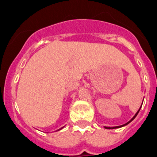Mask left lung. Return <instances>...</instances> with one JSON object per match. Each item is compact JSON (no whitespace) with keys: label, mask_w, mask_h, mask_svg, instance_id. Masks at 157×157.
<instances>
[{"label":"left lung","mask_w":157,"mask_h":157,"mask_svg":"<svg viewBox=\"0 0 157 157\" xmlns=\"http://www.w3.org/2000/svg\"><path fill=\"white\" fill-rule=\"evenodd\" d=\"M140 108H141V107H140ZM140 108H139V111H138V112H136V114L134 115V117H133V118H132V119L130 120V121H128V122H127V123H125V124H122V125H120V126H115V127H105V129H117V128H120V127H122V126H124V125H126V124H129V123H130V122H131L132 121H133V120H134V118H135V117H136V116H137V115H138V113H139V111H140Z\"/></svg>","instance_id":"8db88e82"}]
</instances>
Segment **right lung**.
<instances>
[{
	"mask_svg": "<svg viewBox=\"0 0 157 157\" xmlns=\"http://www.w3.org/2000/svg\"><path fill=\"white\" fill-rule=\"evenodd\" d=\"M61 129H63V128H61ZM58 129V130H60V129Z\"/></svg>",
	"mask_w": 157,
	"mask_h": 157,
	"instance_id": "1",
	"label": "right lung"
}]
</instances>
